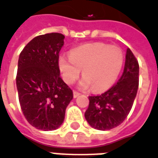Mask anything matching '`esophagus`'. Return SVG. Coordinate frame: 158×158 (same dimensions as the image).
Wrapping results in <instances>:
<instances>
[{
    "mask_svg": "<svg viewBox=\"0 0 158 158\" xmlns=\"http://www.w3.org/2000/svg\"><path fill=\"white\" fill-rule=\"evenodd\" d=\"M79 95H80V93H78V92H77V91H74V92H73V97H74V98H77Z\"/></svg>",
    "mask_w": 158,
    "mask_h": 158,
    "instance_id": "34e87169",
    "label": "esophagus"
}]
</instances>
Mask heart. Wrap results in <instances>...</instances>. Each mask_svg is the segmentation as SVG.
<instances>
[{"mask_svg":"<svg viewBox=\"0 0 158 158\" xmlns=\"http://www.w3.org/2000/svg\"><path fill=\"white\" fill-rule=\"evenodd\" d=\"M123 63L121 49L103 43L79 46L72 49L70 55L59 57V67L66 83H74L82 69L83 78L79 87L86 90L93 87L96 92L106 90L115 82Z\"/></svg>","mask_w":158,"mask_h":158,"instance_id":"b5f03b06","label":"heart"}]
</instances>
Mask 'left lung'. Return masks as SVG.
<instances>
[{
	"label": "left lung",
	"instance_id": "left-lung-1",
	"mask_svg": "<svg viewBox=\"0 0 158 158\" xmlns=\"http://www.w3.org/2000/svg\"><path fill=\"white\" fill-rule=\"evenodd\" d=\"M139 86V64L129 48L121 77L109 90L98 96L89 97L85 112L87 123L94 129L108 131L117 127L131 111Z\"/></svg>",
	"mask_w": 158,
	"mask_h": 158
}]
</instances>
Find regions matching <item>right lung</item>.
I'll list each match as a JSON object with an SVG mask.
<instances>
[{
  "label": "right lung",
  "instance_id": "1",
  "mask_svg": "<svg viewBox=\"0 0 158 158\" xmlns=\"http://www.w3.org/2000/svg\"><path fill=\"white\" fill-rule=\"evenodd\" d=\"M65 36L59 33L35 37L18 59L17 88L21 109L32 126L56 130L65 119L73 93L60 77L59 53Z\"/></svg>",
  "mask_w": 158,
  "mask_h": 158
}]
</instances>
